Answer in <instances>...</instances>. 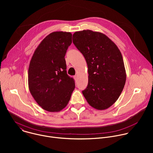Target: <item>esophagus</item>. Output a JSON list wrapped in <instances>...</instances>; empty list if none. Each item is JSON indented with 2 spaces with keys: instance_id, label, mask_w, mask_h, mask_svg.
<instances>
[{
  "instance_id": "1",
  "label": "esophagus",
  "mask_w": 153,
  "mask_h": 153,
  "mask_svg": "<svg viewBox=\"0 0 153 153\" xmlns=\"http://www.w3.org/2000/svg\"><path fill=\"white\" fill-rule=\"evenodd\" d=\"M74 78L75 80H77V75H75V76H74Z\"/></svg>"
}]
</instances>
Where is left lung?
I'll use <instances>...</instances> for the list:
<instances>
[{"label": "left lung", "instance_id": "left-lung-1", "mask_svg": "<svg viewBox=\"0 0 153 153\" xmlns=\"http://www.w3.org/2000/svg\"><path fill=\"white\" fill-rule=\"evenodd\" d=\"M73 42L88 65V83L83 95L93 108L106 110L116 102L125 84L122 54L115 43L100 32L76 31Z\"/></svg>", "mask_w": 153, "mask_h": 153}]
</instances>
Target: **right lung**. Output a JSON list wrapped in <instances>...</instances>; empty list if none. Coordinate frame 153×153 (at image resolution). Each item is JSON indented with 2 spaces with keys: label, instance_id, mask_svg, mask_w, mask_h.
Here are the masks:
<instances>
[{
  "label": "right lung",
  "instance_id": "right-lung-1",
  "mask_svg": "<svg viewBox=\"0 0 153 153\" xmlns=\"http://www.w3.org/2000/svg\"><path fill=\"white\" fill-rule=\"evenodd\" d=\"M72 43L70 32L48 34L34 52L28 68L30 91L39 106L49 112L66 107L75 88L74 80L67 73L65 56Z\"/></svg>",
  "mask_w": 153,
  "mask_h": 153
}]
</instances>
